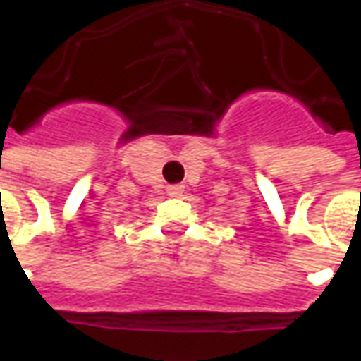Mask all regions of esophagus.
<instances>
[{"mask_svg": "<svg viewBox=\"0 0 361 361\" xmlns=\"http://www.w3.org/2000/svg\"><path fill=\"white\" fill-rule=\"evenodd\" d=\"M183 189H185V187L181 185V183H172V185L166 187V192H169L170 197H181Z\"/></svg>", "mask_w": 361, "mask_h": 361, "instance_id": "esophagus-1", "label": "esophagus"}]
</instances>
